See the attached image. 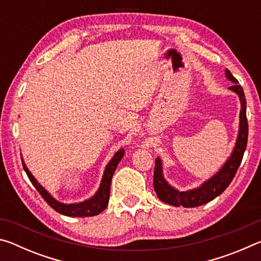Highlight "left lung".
I'll return each mask as SVG.
<instances>
[{
	"mask_svg": "<svg viewBox=\"0 0 261 261\" xmlns=\"http://www.w3.org/2000/svg\"><path fill=\"white\" fill-rule=\"evenodd\" d=\"M226 76L228 79L233 82L232 86L229 88L240 95L242 109H241V124L240 134H238L237 143L231 156L226 162L218 174L214 177L201 185L200 188L190 190V191L179 192L168 184L162 176V165L160 159L155 160V168H154L153 176V187L154 191L161 201L173 206H183V207H197L204 205L206 202L213 200L219 194L226 190L229 184L231 183L232 178L235 177L238 167L241 166L243 155H244L246 145H247V135H249V124L246 118V100L244 91L241 85H238V81L232 76L231 72L226 69Z\"/></svg>",
	"mask_w": 261,
	"mask_h": 261,
	"instance_id": "8db88e82",
	"label": "left lung"
}]
</instances>
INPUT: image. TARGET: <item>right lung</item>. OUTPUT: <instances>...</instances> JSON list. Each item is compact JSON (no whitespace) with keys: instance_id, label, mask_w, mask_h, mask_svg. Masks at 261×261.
<instances>
[{"instance_id":"obj_1","label":"right lung","mask_w":261,"mask_h":261,"mask_svg":"<svg viewBox=\"0 0 261 261\" xmlns=\"http://www.w3.org/2000/svg\"><path fill=\"white\" fill-rule=\"evenodd\" d=\"M123 155H124V149H120V151L115 154L112 160H110L108 166L106 167L100 189L98 190V192H96V194L93 198H91V199H88L84 202H79V204H71V205L62 204V202L55 200L54 198H53L50 194L48 193L46 190L37 182V180H35L32 174H31L28 168H26L24 161L21 162H23L24 170L26 175H28V177L30 178L31 183L34 185V188L38 190V192L41 194V197L46 200L47 204L49 205L53 210H55L56 212H59V213L67 216L84 218V216L98 215L106 208V207H107L108 201H109V196H110V183H112V178L115 173V169H116V167L118 163H120Z\"/></svg>"}]
</instances>
